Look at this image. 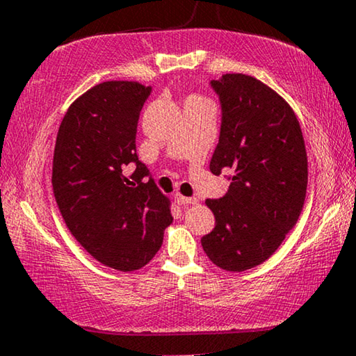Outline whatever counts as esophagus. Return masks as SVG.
<instances>
[{
	"instance_id": "34e87169",
	"label": "esophagus",
	"mask_w": 356,
	"mask_h": 356,
	"mask_svg": "<svg viewBox=\"0 0 356 356\" xmlns=\"http://www.w3.org/2000/svg\"><path fill=\"white\" fill-rule=\"evenodd\" d=\"M176 202L180 204V207H187V204H197V198H188L184 197V195H176Z\"/></svg>"
}]
</instances>
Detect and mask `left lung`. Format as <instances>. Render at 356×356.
Masks as SVG:
<instances>
[{"instance_id": "obj_1", "label": "left lung", "mask_w": 356, "mask_h": 356, "mask_svg": "<svg viewBox=\"0 0 356 356\" xmlns=\"http://www.w3.org/2000/svg\"><path fill=\"white\" fill-rule=\"evenodd\" d=\"M221 132L209 169L232 171L227 193L207 200L216 226L202 238L208 258L242 273L271 257L303 209L308 159L298 119L285 99L245 74L211 80Z\"/></svg>"}]
</instances>
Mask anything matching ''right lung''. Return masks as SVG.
<instances>
[{"mask_svg": "<svg viewBox=\"0 0 356 356\" xmlns=\"http://www.w3.org/2000/svg\"><path fill=\"white\" fill-rule=\"evenodd\" d=\"M149 93L127 80L95 85L69 106L54 147L51 182L64 222L95 259L124 273L152 261L172 222L171 203L135 148Z\"/></svg>", "mask_w": 356, "mask_h": 356, "instance_id": "add662e5", "label": "right lung"}]
</instances>
